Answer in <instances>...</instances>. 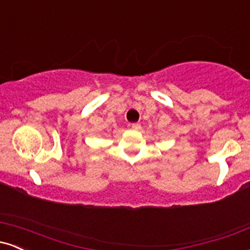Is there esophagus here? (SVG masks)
I'll return each instance as SVG.
<instances>
[{
	"instance_id": "34e87169",
	"label": "esophagus",
	"mask_w": 250,
	"mask_h": 250,
	"mask_svg": "<svg viewBox=\"0 0 250 250\" xmlns=\"http://www.w3.org/2000/svg\"><path fill=\"white\" fill-rule=\"evenodd\" d=\"M129 127H130L131 129H135V130H137V129L141 128V125H140V123H130V125H129Z\"/></svg>"
}]
</instances>
